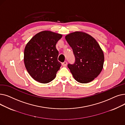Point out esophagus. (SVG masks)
Instances as JSON below:
<instances>
[{"label": "esophagus", "instance_id": "34e87169", "mask_svg": "<svg viewBox=\"0 0 125 125\" xmlns=\"http://www.w3.org/2000/svg\"><path fill=\"white\" fill-rule=\"evenodd\" d=\"M67 62H66V61H65V62H64L63 63H62V66H64V67L66 66H67Z\"/></svg>", "mask_w": 125, "mask_h": 125}]
</instances>
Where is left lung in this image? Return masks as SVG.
Returning <instances> with one entry per match:
<instances>
[{
  "label": "left lung",
  "instance_id": "left-lung-1",
  "mask_svg": "<svg viewBox=\"0 0 125 125\" xmlns=\"http://www.w3.org/2000/svg\"><path fill=\"white\" fill-rule=\"evenodd\" d=\"M65 39L73 52L75 61L68 64L74 79L86 83L93 81L99 75L104 64L103 52L96 39L82 31L68 34Z\"/></svg>",
  "mask_w": 125,
  "mask_h": 125
}]
</instances>
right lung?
I'll list each match as a JSON object with an SVG mask.
<instances>
[{"label": "right lung", "instance_id": "add662e5", "mask_svg": "<svg viewBox=\"0 0 125 125\" xmlns=\"http://www.w3.org/2000/svg\"><path fill=\"white\" fill-rule=\"evenodd\" d=\"M62 35L51 31L38 33L26 44L24 61L28 73L33 79L47 83L53 80L61 64L58 61L56 48Z\"/></svg>", "mask_w": 125, "mask_h": 125}]
</instances>
